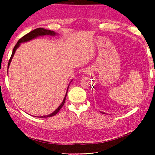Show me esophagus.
Here are the masks:
<instances>
[{
  "label": "esophagus",
  "mask_w": 155,
  "mask_h": 155,
  "mask_svg": "<svg viewBox=\"0 0 155 155\" xmlns=\"http://www.w3.org/2000/svg\"><path fill=\"white\" fill-rule=\"evenodd\" d=\"M84 72H85V74H88V72H89V71H85Z\"/></svg>",
  "instance_id": "obj_1"
}]
</instances>
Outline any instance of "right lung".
<instances>
[{
	"mask_svg": "<svg viewBox=\"0 0 155 155\" xmlns=\"http://www.w3.org/2000/svg\"><path fill=\"white\" fill-rule=\"evenodd\" d=\"M57 35L55 32L52 31H50V30H47V29H45L43 28H36L35 30H33L32 31L28 32V34H27L26 35H25L24 37H22L21 39H19V41L17 42V43L16 44V45L15 46L14 48H13V51L12 52V54H11V57L9 59V61H8V69L9 68V65L11 64V62L12 61V58L13 57V56H14L15 53V51L16 49H17L20 45L22 42H27L32 40V39L37 38L38 36H45V35H51V36H54ZM69 87V85H68ZM68 87L67 88V93H66V95L63 99V101H62V103H61V104L59 106L57 109H56L53 113H52L51 114H48V115H46V116H41V117H40V118H47V117H53L54 116L55 114H57L58 113V112L61 110V108L63 106L64 104V102L66 100V97H67V92H68Z\"/></svg>",
	"mask_w": 155,
	"mask_h": 155,
	"instance_id": "1",
	"label": "right lung"
}]
</instances>
